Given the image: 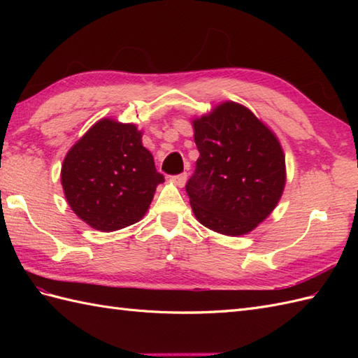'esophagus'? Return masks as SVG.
<instances>
[{
  "label": "esophagus",
  "mask_w": 358,
  "mask_h": 358,
  "mask_svg": "<svg viewBox=\"0 0 358 358\" xmlns=\"http://www.w3.org/2000/svg\"><path fill=\"white\" fill-rule=\"evenodd\" d=\"M186 180H187V173L186 172L178 173V175H173V177H172L173 183L177 185V186H180V187H183L186 185Z\"/></svg>",
  "instance_id": "34e87169"
}]
</instances>
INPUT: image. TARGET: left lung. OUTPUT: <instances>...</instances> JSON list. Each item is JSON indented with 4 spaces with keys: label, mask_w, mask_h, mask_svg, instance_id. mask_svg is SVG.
<instances>
[{
    "label": "left lung",
    "mask_w": 358,
    "mask_h": 358,
    "mask_svg": "<svg viewBox=\"0 0 358 358\" xmlns=\"http://www.w3.org/2000/svg\"><path fill=\"white\" fill-rule=\"evenodd\" d=\"M194 131L200 158L186 192L196 220L231 237L250 232L283 194L278 140L252 112L232 101L195 120Z\"/></svg>",
    "instance_id": "8db88e82"
}]
</instances>
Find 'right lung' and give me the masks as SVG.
Segmentation results:
<instances>
[{
	"label": "right lung",
	"mask_w": 358,
	"mask_h": 358,
	"mask_svg": "<svg viewBox=\"0 0 358 358\" xmlns=\"http://www.w3.org/2000/svg\"><path fill=\"white\" fill-rule=\"evenodd\" d=\"M164 177L134 124L100 120L67 152L62 167L66 200L83 222L110 232L146 214Z\"/></svg>",
	"instance_id": "1"
}]
</instances>
